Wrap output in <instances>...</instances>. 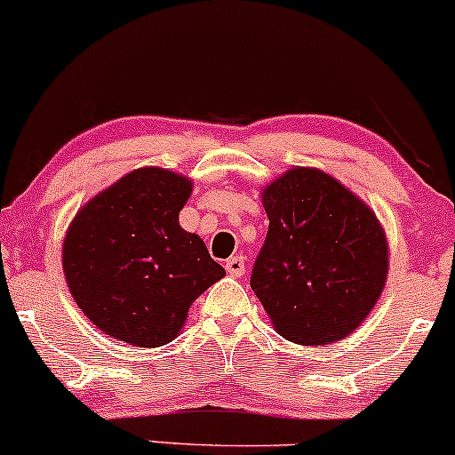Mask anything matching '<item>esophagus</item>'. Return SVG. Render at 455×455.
Masks as SVG:
<instances>
[{
  "mask_svg": "<svg viewBox=\"0 0 455 455\" xmlns=\"http://www.w3.org/2000/svg\"><path fill=\"white\" fill-rule=\"evenodd\" d=\"M226 268H228V273L232 275V277H243L244 258H241V255H234V258H229L226 262Z\"/></svg>",
  "mask_w": 455,
  "mask_h": 455,
  "instance_id": "obj_1",
  "label": "esophagus"
}]
</instances>
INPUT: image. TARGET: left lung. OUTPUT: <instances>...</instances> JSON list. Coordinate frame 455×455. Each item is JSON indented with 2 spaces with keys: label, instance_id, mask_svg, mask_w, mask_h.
Returning a JSON list of instances; mask_svg holds the SVG:
<instances>
[{
  "label": "left lung",
  "instance_id": "1",
  "mask_svg": "<svg viewBox=\"0 0 455 455\" xmlns=\"http://www.w3.org/2000/svg\"><path fill=\"white\" fill-rule=\"evenodd\" d=\"M268 234L251 290L282 338L324 346L350 335L387 283L389 244L371 208L315 167L262 191Z\"/></svg>",
  "mask_w": 455,
  "mask_h": 455
}]
</instances>
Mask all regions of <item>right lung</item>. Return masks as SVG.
Returning a JSON list of instances; mask_svg holds the SVG:
<instances>
[{"instance_id": "obj_1", "label": "right lung", "mask_w": 455, "mask_h": 455, "mask_svg": "<svg viewBox=\"0 0 455 455\" xmlns=\"http://www.w3.org/2000/svg\"><path fill=\"white\" fill-rule=\"evenodd\" d=\"M193 182L140 167L76 212L62 268L75 303L109 338L159 348L180 333L188 307L226 275L197 234L178 223Z\"/></svg>"}]
</instances>
